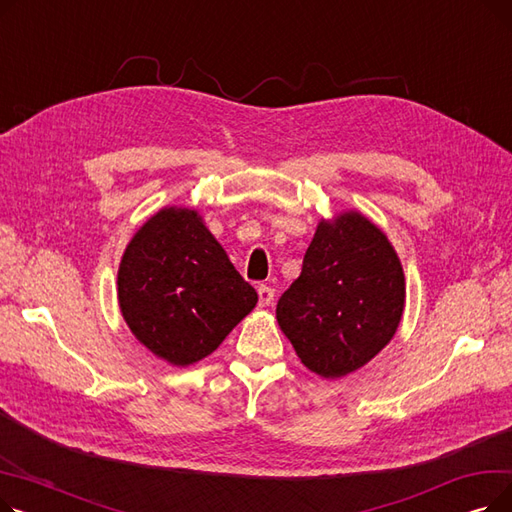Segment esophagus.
Wrapping results in <instances>:
<instances>
[{
    "instance_id": "esophagus-1",
    "label": "esophagus",
    "mask_w": 512,
    "mask_h": 512,
    "mask_svg": "<svg viewBox=\"0 0 512 512\" xmlns=\"http://www.w3.org/2000/svg\"><path fill=\"white\" fill-rule=\"evenodd\" d=\"M257 292H259V305L261 307H267V305H272L274 303V288L272 286H267V284H261L259 288H257Z\"/></svg>"
}]
</instances>
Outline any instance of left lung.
I'll use <instances>...</instances> for the list:
<instances>
[{
	"mask_svg": "<svg viewBox=\"0 0 512 512\" xmlns=\"http://www.w3.org/2000/svg\"><path fill=\"white\" fill-rule=\"evenodd\" d=\"M405 309V274L386 234L357 211L319 222L301 276L276 319L299 359L321 378H342L392 340Z\"/></svg>",
	"mask_w": 512,
	"mask_h": 512,
	"instance_id": "obj_1",
	"label": "left lung"
}]
</instances>
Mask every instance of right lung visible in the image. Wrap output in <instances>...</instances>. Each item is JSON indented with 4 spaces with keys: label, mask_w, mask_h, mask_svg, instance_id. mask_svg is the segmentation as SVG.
<instances>
[{
    "label": "right lung",
    "mask_w": 512,
    "mask_h": 512,
    "mask_svg": "<svg viewBox=\"0 0 512 512\" xmlns=\"http://www.w3.org/2000/svg\"><path fill=\"white\" fill-rule=\"evenodd\" d=\"M128 328L153 355L184 367L211 355L257 305L197 211L168 207L134 234L118 270Z\"/></svg>",
    "instance_id": "1"
}]
</instances>
